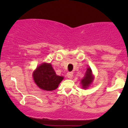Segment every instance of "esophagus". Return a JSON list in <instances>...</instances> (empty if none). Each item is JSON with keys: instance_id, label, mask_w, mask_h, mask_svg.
I'll return each instance as SVG.
<instances>
[{"instance_id": "esophagus-1", "label": "esophagus", "mask_w": 128, "mask_h": 128, "mask_svg": "<svg viewBox=\"0 0 128 128\" xmlns=\"http://www.w3.org/2000/svg\"><path fill=\"white\" fill-rule=\"evenodd\" d=\"M67 76L69 79H72L73 76V73L72 72H68L67 74Z\"/></svg>"}]
</instances>
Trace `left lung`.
<instances>
[{
  "label": "left lung",
  "instance_id": "left-lung-1",
  "mask_svg": "<svg viewBox=\"0 0 128 128\" xmlns=\"http://www.w3.org/2000/svg\"><path fill=\"white\" fill-rule=\"evenodd\" d=\"M94 80V76L92 74V71L91 68H87L85 74V76L81 79L80 84L82 88L86 89L92 84Z\"/></svg>",
  "mask_w": 128,
  "mask_h": 128
}]
</instances>
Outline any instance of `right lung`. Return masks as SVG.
Instances as JSON below:
<instances>
[{"instance_id":"1","label":"right lung","mask_w":128,"mask_h":128,"mask_svg":"<svg viewBox=\"0 0 128 128\" xmlns=\"http://www.w3.org/2000/svg\"><path fill=\"white\" fill-rule=\"evenodd\" d=\"M34 80L40 88L45 91L55 90L64 79L56 75L51 64L42 63L33 72Z\"/></svg>"}]
</instances>
